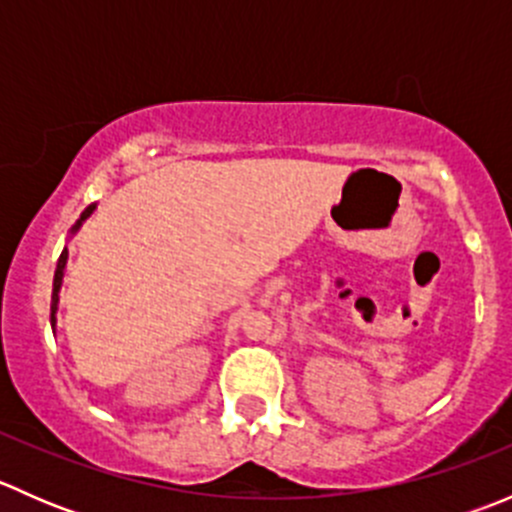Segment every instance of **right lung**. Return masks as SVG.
Masks as SVG:
<instances>
[{
  "label": "right lung",
  "instance_id": "obj_1",
  "mask_svg": "<svg viewBox=\"0 0 512 512\" xmlns=\"http://www.w3.org/2000/svg\"><path fill=\"white\" fill-rule=\"evenodd\" d=\"M94 208H96V205H89V208H86L84 213H81V218L76 220V225L71 227V232L79 230L81 223H84V220L89 218L91 213H94ZM66 260H69V252H66V247H64V252H61L59 262H56V272H54V289H51V327H56V307H59V289H61V282H64Z\"/></svg>",
  "mask_w": 512,
  "mask_h": 512
}]
</instances>
